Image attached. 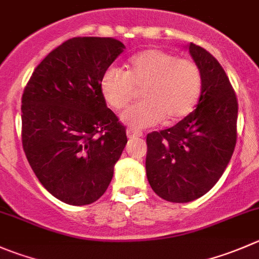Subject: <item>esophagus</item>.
<instances>
[{"mask_svg":"<svg viewBox=\"0 0 259 259\" xmlns=\"http://www.w3.org/2000/svg\"><path fill=\"white\" fill-rule=\"evenodd\" d=\"M126 135L129 139H133V138H140L143 135L142 132H138V130H134V129H130V127H127L126 129Z\"/></svg>","mask_w":259,"mask_h":259,"instance_id":"1","label":"esophagus"}]
</instances>
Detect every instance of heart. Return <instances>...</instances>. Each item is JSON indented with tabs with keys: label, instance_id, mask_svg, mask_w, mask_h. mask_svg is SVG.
<instances>
[{
	"label": "heart",
	"instance_id": "heart-1",
	"mask_svg": "<svg viewBox=\"0 0 259 259\" xmlns=\"http://www.w3.org/2000/svg\"><path fill=\"white\" fill-rule=\"evenodd\" d=\"M100 90L111 109H125L140 90L142 102L122 114L125 124L137 129L164 120L173 124L191 114L201 91V72L190 59L159 49H149L132 58L129 69L109 67L100 79Z\"/></svg>",
	"mask_w": 259,
	"mask_h": 259
}]
</instances>
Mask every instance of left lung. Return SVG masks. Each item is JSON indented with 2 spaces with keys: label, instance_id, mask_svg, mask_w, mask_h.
Listing matches in <instances>:
<instances>
[{
  "label": "left lung",
  "instance_id": "8db88e82",
  "mask_svg": "<svg viewBox=\"0 0 259 259\" xmlns=\"http://www.w3.org/2000/svg\"><path fill=\"white\" fill-rule=\"evenodd\" d=\"M201 72L196 110L169 129L147 135L150 187L169 202H190L209 192L237 144L238 101L227 73L207 50L190 42Z\"/></svg>",
  "mask_w": 259,
  "mask_h": 259
}]
</instances>
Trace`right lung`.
Instances as JSON below:
<instances>
[{"label":"right lung","mask_w":259,"mask_h":259,"mask_svg":"<svg viewBox=\"0 0 259 259\" xmlns=\"http://www.w3.org/2000/svg\"><path fill=\"white\" fill-rule=\"evenodd\" d=\"M124 49L114 37H72L40 62L24 90L25 155L40 183L66 204L97 201L127 143L100 90L102 74Z\"/></svg>","instance_id":"obj_1"}]
</instances>
